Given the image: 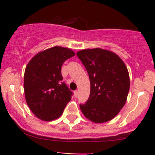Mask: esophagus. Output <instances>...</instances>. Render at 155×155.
<instances>
[{"label":"esophagus","mask_w":155,"mask_h":155,"mask_svg":"<svg viewBox=\"0 0 155 155\" xmlns=\"http://www.w3.org/2000/svg\"><path fill=\"white\" fill-rule=\"evenodd\" d=\"M78 95H79V91H74L75 97H77Z\"/></svg>","instance_id":"esophagus-1"}]
</instances>
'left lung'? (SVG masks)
Instances as JSON below:
<instances>
[{
  "label": "left lung",
  "mask_w": 155,
  "mask_h": 155,
  "mask_svg": "<svg viewBox=\"0 0 155 155\" xmlns=\"http://www.w3.org/2000/svg\"><path fill=\"white\" fill-rule=\"evenodd\" d=\"M89 76L88 100L80 104L87 119L104 123L115 118L125 104L130 89L127 68L115 53L100 48L76 53Z\"/></svg>",
  "instance_id": "left-lung-1"
}]
</instances>
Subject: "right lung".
<instances>
[{"instance_id": "1", "label": "right lung", "mask_w": 155, "mask_h": 155, "mask_svg": "<svg viewBox=\"0 0 155 155\" xmlns=\"http://www.w3.org/2000/svg\"><path fill=\"white\" fill-rule=\"evenodd\" d=\"M74 55L70 48L54 46L39 52L28 64L24 75L25 100L40 119L59 118L71 100L73 92L62 81L61 66Z\"/></svg>"}]
</instances>
